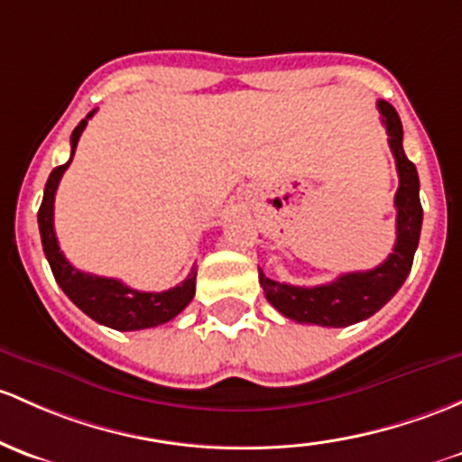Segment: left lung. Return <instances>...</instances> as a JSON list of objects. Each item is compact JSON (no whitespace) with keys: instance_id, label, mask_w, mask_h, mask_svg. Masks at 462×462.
Here are the masks:
<instances>
[{"instance_id":"1","label":"left lung","mask_w":462,"mask_h":462,"mask_svg":"<svg viewBox=\"0 0 462 462\" xmlns=\"http://www.w3.org/2000/svg\"><path fill=\"white\" fill-rule=\"evenodd\" d=\"M378 113L387 130L392 154L396 159L398 190L396 206V244L392 254L365 272H347L337 281L317 288L279 283L259 270V283L265 299L279 310L283 317L299 323L323 325V328H347L358 320L370 319L398 292L414 263V252L419 247L420 226H423V208L419 197V172L405 157L402 150V124L394 106L378 101Z\"/></svg>"}]
</instances>
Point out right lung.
Listing matches in <instances>:
<instances>
[{"instance_id":"obj_1","label":"right lung","mask_w":462,"mask_h":462,"mask_svg":"<svg viewBox=\"0 0 462 462\" xmlns=\"http://www.w3.org/2000/svg\"><path fill=\"white\" fill-rule=\"evenodd\" d=\"M92 113L86 115V119L79 121L70 134V159L64 166H57L51 172L46 181V190H43V201L39 206L37 223L39 235H42L43 254H46L48 263H51L55 281L64 294L84 314H88L92 320L106 325V328L119 329V332H134V329H148L157 328V325L168 323L183 312L188 303L194 296V281H197V268L190 270L188 279L179 283L177 288L166 290V292H139V290L128 288L121 283L119 279H108V276L86 274V272L77 270L66 261L61 254L60 244L55 236V226H52V212H55V192L60 186L61 177H64L66 168L70 166L72 154L77 150L81 133H84L86 124H88Z\"/></svg>"}]
</instances>
